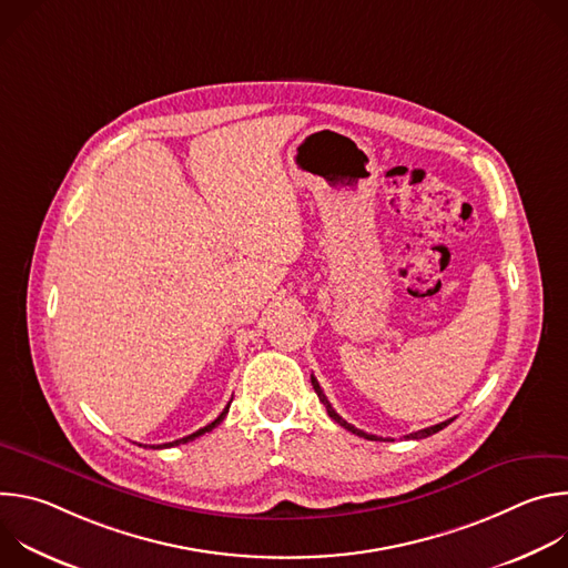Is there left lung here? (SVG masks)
I'll return each instance as SVG.
<instances>
[{
  "label": "left lung",
  "instance_id": "1",
  "mask_svg": "<svg viewBox=\"0 0 568 568\" xmlns=\"http://www.w3.org/2000/svg\"><path fill=\"white\" fill-rule=\"evenodd\" d=\"M312 386H314V390H316V395H318V399L323 402V407H326V412H328V416L335 420V423H339L344 429H348V432H353V434H357V436H362V438H368V440H382L379 436H373V434H366V432H362V429H357V427H353L351 423H346L335 409H333V404L328 402V397H326V393H323V388L318 386V382H316V377L312 375ZM452 420H445V423H440V425H434V427H427V429H420V432H414V434H409L407 438H414V440H420V438H427V436H432V434H436V432H440V429H445L447 425H449Z\"/></svg>",
  "mask_w": 568,
  "mask_h": 568
}]
</instances>
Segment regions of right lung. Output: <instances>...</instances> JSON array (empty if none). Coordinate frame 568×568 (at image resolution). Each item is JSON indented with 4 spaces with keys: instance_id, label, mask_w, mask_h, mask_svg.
I'll return each mask as SVG.
<instances>
[{
    "instance_id": "1",
    "label": "right lung",
    "mask_w": 568,
    "mask_h": 568,
    "mask_svg": "<svg viewBox=\"0 0 568 568\" xmlns=\"http://www.w3.org/2000/svg\"><path fill=\"white\" fill-rule=\"evenodd\" d=\"M229 407H231V402L226 404V407H224V412L211 423V425H206V427H202V429H197L195 434H191V436H184V438H180V440H173V443H166V445H156V447H152V449H159V447H175V445H180V443H189V440H195L197 436H202V434H206V432H211L213 427H217L222 420H224V416L229 414Z\"/></svg>"
}]
</instances>
